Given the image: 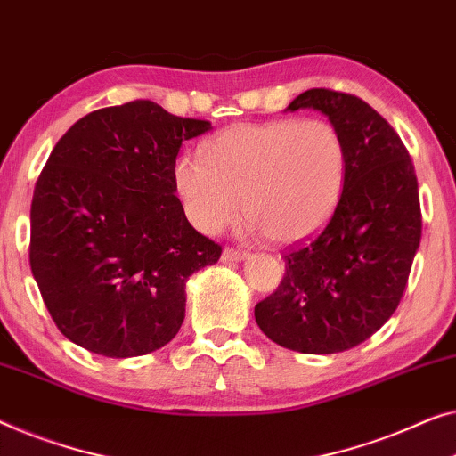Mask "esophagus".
Masks as SVG:
<instances>
[{
  "instance_id": "34e87169",
  "label": "esophagus",
  "mask_w": 456,
  "mask_h": 456,
  "mask_svg": "<svg viewBox=\"0 0 456 456\" xmlns=\"http://www.w3.org/2000/svg\"><path fill=\"white\" fill-rule=\"evenodd\" d=\"M247 253L244 250H236V248H224L222 253V261L224 263H239V261H244L247 259Z\"/></svg>"
}]
</instances>
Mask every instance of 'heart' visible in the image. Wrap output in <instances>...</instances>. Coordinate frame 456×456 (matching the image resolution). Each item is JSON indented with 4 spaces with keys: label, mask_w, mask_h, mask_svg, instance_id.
<instances>
[{
    "label": "heart",
    "mask_w": 456,
    "mask_h": 456,
    "mask_svg": "<svg viewBox=\"0 0 456 456\" xmlns=\"http://www.w3.org/2000/svg\"><path fill=\"white\" fill-rule=\"evenodd\" d=\"M346 142L325 118L236 123L175 164V184L191 224L216 234L242 214L273 242L319 232L341 200Z\"/></svg>",
    "instance_id": "1"
}]
</instances>
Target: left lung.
<instances>
[{
  "label": "left lung",
  "instance_id": "1",
  "mask_svg": "<svg viewBox=\"0 0 456 456\" xmlns=\"http://www.w3.org/2000/svg\"><path fill=\"white\" fill-rule=\"evenodd\" d=\"M314 109L346 142L341 200L321 234L283 255L286 275L255 306L277 346L338 354L360 346L397 310L421 239L413 162L395 129L370 104L313 88L286 110Z\"/></svg>",
  "mask_w": 456,
  "mask_h": 456
}]
</instances>
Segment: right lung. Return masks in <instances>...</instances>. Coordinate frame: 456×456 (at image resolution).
<instances>
[{
    "label": "right lung",
    "mask_w": 456,
    "mask_h": 456,
    "mask_svg": "<svg viewBox=\"0 0 456 456\" xmlns=\"http://www.w3.org/2000/svg\"><path fill=\"white\" fill-rule=\"evenodd\" d=\"M209 129L134 101L86 115L51 151L32 195L30 269L76 346L121 360L179 333L187 280L222 255L175 195L183 142Z\"/></svg>",
    "instance_id": "obj_1"
}]
</instances>
